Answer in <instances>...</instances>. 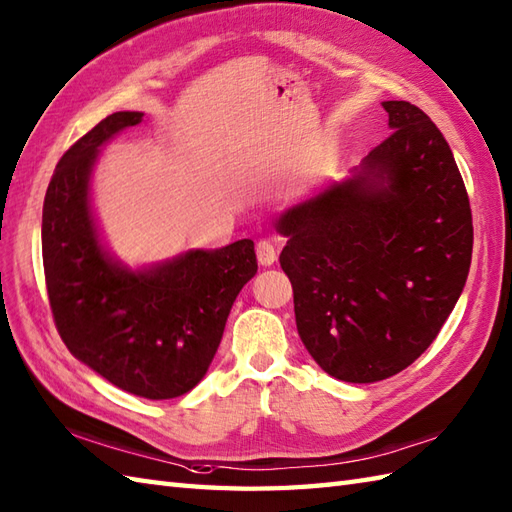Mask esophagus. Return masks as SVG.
Returning <instances> with one entry per match:
<instances>
[{
	"label": "esophagus",
	"instance_id": "34e87169",
	"mask_svg": "<svg viewBox=\"0 0 512 512\" xmlns=\"http://www.w3.org/2000/svg\"><path fill=\"white\" fill-rule=\"evenodd\" d=\"M255 251H257V261L261 266H272L277 261V248L270 240H259Z\"/></svg>",
	"mask_w": 512,
	"mask_h": 512
}]
</instances>
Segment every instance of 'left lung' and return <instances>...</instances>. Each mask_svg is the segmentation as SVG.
<instances>
[{"label": "left lung", "instance_id": "1", "mask_svg": "<svg viewBox=\"0 0 512 512\" xmlns=\"http://www.w3.org/2000/svg\"><path fill=\"white\" fill-rule=\"evenodd\" d=\"M384 109L392 133L358 174L277 224L305 349L353 384L397 375L430 347L473 251L467 187L443 133L406 100Z\"/></svg>", "mask_w": 512, "mask_h": 512}]
</instances>
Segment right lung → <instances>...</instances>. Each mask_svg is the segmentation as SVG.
<instances>
[{
	"instance_id": "1",
	"label": "right lung",
	"mask_w": 512,
	"mask_h": 512,
	"mask_svg": "<svg viewBox=\"0 0 512 512\" xmlns=\"http://www.w3.org/2000/svg\"><path fill=\"white\" fill-rule=\"evenodd\" d=\"M141 117L109 115L58 161L43 202V270L54 325L80 362L133 395L174 399L207 373L257 257L253 240L185 253L146 272L104 255L89 211V174L104 141Z\"/></svg>"
}]
</instances>
